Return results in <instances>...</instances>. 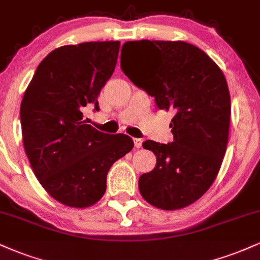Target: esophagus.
<instances>
[{
	"mask_svg": "<svg viewBox=\"0 0 260 260\" xmlns=\"http://www.w3.org/2000/svg\"><path fill=\"white\" fill-rule=\"evenodd\" d=\"M133 142H134V146H136L137 149L142 148V144H143V140H142V139L134 138V139H133Z\"/></svg>",
	"mask_w": 260,
	"mask_h": 260,
	"instance_id": "34e87169",
	"label": "esophagus"
}]
</instances>
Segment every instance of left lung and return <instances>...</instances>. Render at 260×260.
Wrapping results in <instances>:
<instances>
[{"mask_svg": "<svg viewBox=\"0 0 260 260\" xmlns=\"http://www.w3.org/2000/svg\"><path fill=\"white\" fill-rule=\"evenodd\" d=\"M124 75L161 110H174L173 142L146 140L156 166L139 178L146 202L165 211L191 205L217 177L229 138L231 103L223 71L199 47L184 41H131L122 47Z\"/></svg>", "mask_w": 260, "mask_h": 260, "instance_id": "1", "label": "left lung"}]
</instances>
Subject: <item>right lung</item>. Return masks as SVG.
Instances as JSON below:
<instances>
[{
	"label": "right lung",
	"mask_w": 260,
	"mask_h": 260,
	"mask_svg": "<svg viewBox=\"0 0 260 260\" xmlns=\"http://www.w3.org/2000/svg\"><path fill=\"white\" fill-rule=\"evenodd\" d=\"M118 51V41L59 47L41 61L21 100L25 154L43 189L68 207L98 202L110 167L133 149L126 134L102 133L83 120L84 108L99 110Z\"/></svg>",
	"instance_id": "obj_1"
}]
</instances>
